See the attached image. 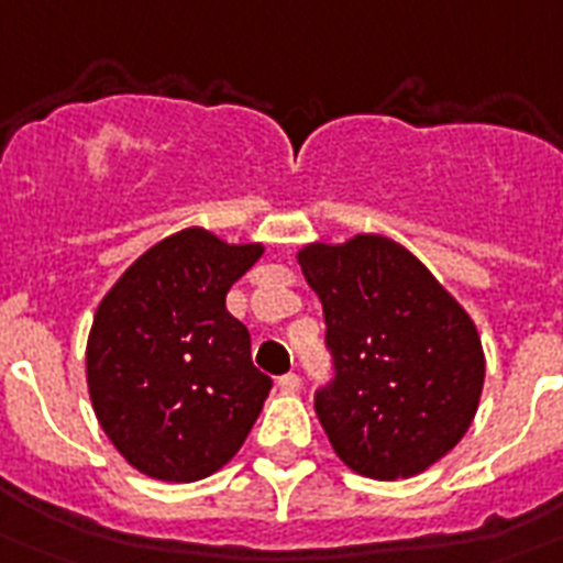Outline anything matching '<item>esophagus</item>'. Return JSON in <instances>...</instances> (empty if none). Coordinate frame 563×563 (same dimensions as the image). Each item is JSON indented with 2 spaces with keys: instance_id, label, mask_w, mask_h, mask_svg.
Segmentation results:
<instances>
[{
  "instance_id": "34e87169",
  "label": "esophagus",
  "mask_w": 563,
  "mask_h": 563,
  "mask_svg": "<svg viewBox=\"0 0 563 563\" xmlns=\"http://www.w3.org/2000/svg\"><path fill=\"white\" fill-rule=\"evenodd\" d=\"M299 388H301V379L296 374L278 376V391H282V394H296Z\"/></svg>"
}]
</instances>
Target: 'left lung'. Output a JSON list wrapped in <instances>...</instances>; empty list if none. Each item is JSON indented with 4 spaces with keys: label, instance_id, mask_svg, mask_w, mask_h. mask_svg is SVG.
<instances>
[{
    "label": "left lung",
    "instance_id": "left-lung-1",
    "mask_svg": "<svg viewBox=\"0 0 563 563\" xmlns=\"http://www.w3.org/2000/svg\"><path fill=\"white\" fill-rule=\"evenodd\" d=\"M322 301L336 379L316 415L336 457L374 481L415 477L463 440L486 356L472 316L399 241L356 232L296 253Z\"/></svg>",
    "mask_w": 563,
    "mask_h": 563
}]
</instances>
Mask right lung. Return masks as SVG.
I'll return each mask as SVG.
<instances>
[{
  "instance_id": "obj_1",
  "label": "right lung",
  "mask_w": 563,
  "mask_h": 563,
  "mask_svg": "<svg viewBox=\"0 0 563 563\" xmlns=\"http://www.w3.org/2000/svg\"><path fill=\"white\" fill-rule=\"evenodd\" d=\"M264 244L203 227L157 241L97 305L86 383L97 422L141 475L192 483L235 457L271 394L227 290Z\"/></svg>"
}]
</instances>
